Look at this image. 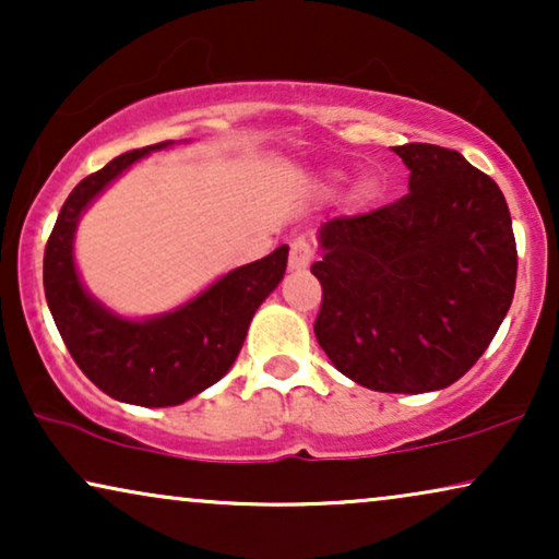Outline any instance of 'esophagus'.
<instances>
[{
  "label": "esophagus",
  "instance_id": "obj_1",
  "mask_svg": "<svg viewBox=\"0 0 559 559\" xmlns=\"http://www.w3.org/2000/svg\"><path fill=\"white\" fill-rule=\"evenodd\" d=\"M312 257H316V249H312V243L300 236V239H295L289 243V270L293 272H302L308 270Z\"/></svg>",
  "mask_w": 559,
  "mask_h": 559
}]
</instances>
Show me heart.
<instances>
[{
	"label": "heart",
	"instance_id": "1",
	"mask_svg": "<svg viewBox=\"0 0 559 559\" xmlns=\"http://www.w3.org/2000/svg\"><path fill=\"white\" fill-rule=\"evenodd\" d=\"M379 190H381V186H379V180H366L364 186H361V195L366 198V201H371V198H377L379 195Z\"/></svg>",
	"mask_w": 559,
	"mask_h": 559
}]
</instances>
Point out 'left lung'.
<instances>
[{
    "instance_id": "left-lung-1",
    "label": "left lung",
    "mask_w": 559,
    "mask_h": 559,
    "mask_svg": "<svg viewBox=\"0 0 559 559\" xmlns=\"http://www.w3.org/2000/svg\"><path fill=\"white\" fill-rule=\"evenodd\" d=\"M409 193L320 226L316 338L373 392L445 389L484 356L516 287V241L499 186L438 144L394 147Z\"/></svg>"
}]
</instances>
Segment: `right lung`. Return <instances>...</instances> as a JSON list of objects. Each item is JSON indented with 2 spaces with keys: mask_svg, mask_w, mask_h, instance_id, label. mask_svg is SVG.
Here are the masks:
<instances>
[{
  "mask_svg": "<svg viewBox=\"0 0 559 559\" xmlns=\"http://www.w3.org/2000/svg\"><path fill=\"white\" fill-rule=\"evenodd\" d=\"M175 142L124 152L68 195L45 247V300L79 369L114 400L175 407L231 369L249 323L287 270V247L236 266L209 289L163 316L129 320L94 300L73 262V236L88 203L127 167Z\"/></svg>",
  "mask_w": 559,
  "mask_h": 559,
  "instance_id": "1",
  "label": "right lung"
}]
</instances>
